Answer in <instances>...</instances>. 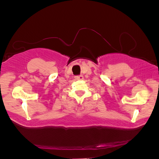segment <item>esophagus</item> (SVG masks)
<instances>
[{"label":"esophagus","mask_w":159,"mask_h":159,"mask_svg":"<svg viewBox=\"0 0 159 159\" xmlns=\"http://www.w3.org/2000/svg\"><path fill=\"white\" fill-rule=\"evenodd\" d=\"M75 78L77 79V80H82L84 78V76L82 75H76V76H75Z\"/></svg>","instance_id":"esophagus-1"}]
</instances>
